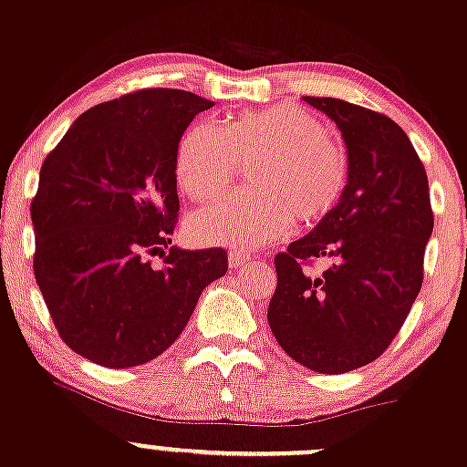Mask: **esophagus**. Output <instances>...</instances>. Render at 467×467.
<instances>
[{
	"label": "esophagus",
	"mask_w": 467,
	"mask_h": 467,
	"mask_svg": "<svg viewBox=\"0 0 467 467\" xmlns=\"http://www.w3.org/2000/svg\"><path fill=\"white\" fill-rule=\"evenodd\" d=\"M250 259L248 257H244L242 253H237V250H234V253H230V266L234 268V271H244V268H248L250 266Z\"/></svg>",
	"instance_id": "esophagus-1"
}]
</instances>
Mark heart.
Wrapping results in <instances>:
<instances>
[{"mask_svg":"<svg viewBox=\"0 0 467 467\" xmlns=\"http://www.w3.org/2000/svg\"><path fill=\"white\" fill-rule=\"evenodd\" d=\"M327 122L297 105L246 111L225 130L194 122L176 147L174 174L192 201L223 194L250 168L257 192L217 201L190 217V233L205 244L253 250L284 237L293 221L302 225L327 217L349 179L347 151L331 139Z\"/></svg>","mask_w":467,"mask_h":467,"instance_id":"obj_1","label":"heart"}]
</instances>
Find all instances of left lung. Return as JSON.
<instances>
[{
    "label": "left lung",
    "instance_id": "obj_1",
    "mask_svg": "<svg viewBox=\"0 0 467 467\" xmlns=\"http://www.w3.org/2000/svg\"><path fill=\"white\" fill-rule=\"evenodd\" d=\"M342 131L349 179L336 208L275 257L268 324L279 347L320 374L374 362L400 331L423 284L434 230L423 163L391 118L337 98L304 96ZM332 266L317 278L313 258Z\"/></svg>",
    "mask_w": 467,
    "mask_h": 467
}]
</instances>
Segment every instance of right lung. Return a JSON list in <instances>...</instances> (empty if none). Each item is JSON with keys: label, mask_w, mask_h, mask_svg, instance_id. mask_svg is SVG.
Segmentation results:
<instances>
[{"label": "right lung", "mask_w": 467, "mask_h": 467, "mask_svg": "<svg viewBox=\"0 0 467 467\" xmlns=\"http://www.w3.org/2000/svg\"><path fill=\"white\" fill-rule=\"evenodd\" d=\"M210 107L181 89L125 93L78 116L44 159L31 203L36 282L65 345L96 365L154 360L228 271L223 248L170 246L176 147Z\"/></svg>", "instance_id": "right-lung-1"}]
</instances>
